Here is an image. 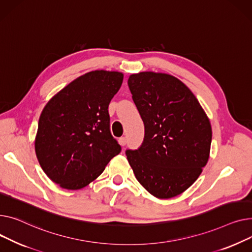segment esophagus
Masks as SVG:
<instances>
[{
	"mask_svg": "<svg viewBox=\"0 0 252 252\" xmlns=\"http://www.w3.org/2000/svg\"><path fill=\"white\" fill-rule=\"evenodd\" d=\"M118 143H119L121 146H124L126 144V138L125 137H120L118 139Z\"/></svg>",
	"mask_w": 252,
	"mask_h": 252,
	"instance_id": "esophagus-1",
	"label": "esophagus"
}]
</instances>
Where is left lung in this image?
<instances>
[{
	"label": "left lung",
	"instance_id": "obj_1",
	"mask_svg": "<svg viewBox=\"0 0 252 252\" xmlns=\"http://www.w3.org/2000/svg\"><path fill=\"white\" fill-rule=\"evenodd\" d=\"M128 85L144 123V139L126 156L137 181L157 198L181 194L210 158L212 126L189 88L170 74H131Z\"/></svg>",
	"mask_w": 252,
	"mask_h": 252
}]
</instances>
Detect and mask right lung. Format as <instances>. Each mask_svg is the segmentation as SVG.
<instances>
[{
  "instance_id": "add662e5",
  "label": "right lung",
  "mask_w": 252,
  "mask_h": 252,
  "mask_svg": "<svg viewBox=\"0 0 252 252\" xmlns=\"http://www.w3.org/2000/svg\"><path fill=\"white\" fill-rule=\"evenodd\" d=\"M123 77L118 71H91L44 106L34 150L43 172L60 187L78 190L87 186L121 152L110 132L108 108Z\"/></svg>"
}]
</instances>
